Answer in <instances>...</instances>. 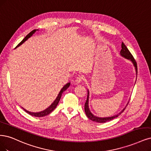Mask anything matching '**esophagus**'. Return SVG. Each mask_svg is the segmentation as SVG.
Masks as SVG:
<instances>
[{
	"instance_id": "obj_1",
	"label": "esophagus",
	"mask_w": 151,
	"mask_h": 151,
	"mask_svg": "<svg viewBox=\"0 0 151 151\" xmlns=\"http://www.w3.org/2000/svg\"><path fill=\"white\" fill-rule=\"evenodd\" d=\"M84 81V77L82 76H79L77 77L76 78V82L77 83V84H79V83L82 82Z\"/></svg>"
}]
</instances>
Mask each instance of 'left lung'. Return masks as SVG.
Returning <instances> with one entry per match:
<instances>
[{"mask_svg":"<svg viewBox=\"0 0 151 151\" xmlns=\"http://www.w3.org/2000/svg\"><path fill=\"white\" fill-rule=\"evenodd\" d=\"M121 47L122 49L121 50V55L124 58L131 60L132 63L134 64L135 67H136V73L137 74V62L135 60V59L134 58V57L132 56V55L131 54V53L130 52V51L128 50L127 47L126 46V45L124 44L123 42H122L121 44ZM88 101H89V91H88V95H87V101L85 103V106H84V109H85V112L86 114V116H87V117L89 118V119H91V121H94V122H99V123H103V122H106L107 121H110L112 119H114V118H116L117 117H118L121 113L123 112V111L125 110V109L126 107L124 108L123 110L120 112L118 114H116V116H114L112 117H104V118H101V117H96L95 116H93V114L90 112L89 109V106H88ZM127 107V106H126Z\"/></svg>","mask_w":151,"mask_h":151,"instance_id":"8db88e82","label":"left lung"}]
</instances>
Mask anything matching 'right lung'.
Masks as SVG:
<instances>
[{
  "label": "right lung",
  "mask_w": 151,
  "mask_h": 151,
  "mask_svg": "<svg viewBox=\"0 0 151 151\" xmlns=\"http://www.w3.org/2000/svg\"><path fill=\"white\" fill-rule=\"evenodd\" d=\"M36 31V30L35 29V30H33L32 31H31V32L28 34V35H27L25 36V37L21 41V42H20L17 46H16V47H17L18 46H19V45H20L21 44H22L25 40H27L30 37H31V36L32 35V34H34V32H35ZM70 83H67V84H65L64 87H63V88H62V89L60 90V92H59V95H58V96L57 97V98L55 99V100L54 101V102L52 104L47 108V109H46L45 110H44V111H41V112H36V113H35V112H29V111H26L25 109H23L24 110L27 112V113H28L29 114H30V115H31V116H34V117H44V116H47V115H48V114H49L50 113H51L52 112L54 109H55V107H57V106H58V104H59V101H60V98H61V96H62V93H63L67 89V88H68L69 86H70Z\"/></svg>",
  "instance_id": "obj_1"
}]
</instances>
